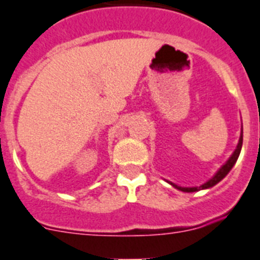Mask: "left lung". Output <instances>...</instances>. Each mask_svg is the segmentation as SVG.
Returning a JSON list of instances; mask_svg holds the SVG:
<instances>
[{"label":"left lung","instance_id":"obj_1","mask_svg":"<svg viewBox=\"0 0 260 260\" xmlns=\"http://www.w3.org/2000/svg\"><path fill=\"white\" fill-rule=\"evenodd\" d=\"M242 142H243V132L241 133V137H239V142H238V146H237V148L234 150V152L232 154V156L229 157V160L226 161L225 164H223L222 167L219 168L218 171H217V174L214 175V176L210 179V180H208L206 183H204L203 185H200V187H192V188H187V187H179V185H176V184L171 183V181H168V183L172 185V187H175L176 189L179 190H183V192H197V190H201V189H208V188H212L214 187L217 183H219V181L222 180L223 177L226 176V175L229 174L230 170L233 168V166L236 164L237 159H238L239 154H241V148H242Z\"/></svg>","mask_w":260,"mask_h":260}]
</instances>
